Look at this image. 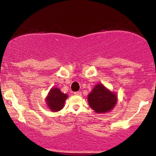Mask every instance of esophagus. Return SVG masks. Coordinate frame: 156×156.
<instances>
[{"mask_svg": "<svg viewBox=\"0 0 156 156\" xmlns=\"http://www.w3.org/2000/svg\"><path fill=\"white\" fill-rule=\"evenodd\" d=\"M74 94L77 95V96H81L82 95V92H81V91H75V92H74Z\"/></svg>", "mask_w": 156, "mask_h": 156, "instance_id": "esophagus-1", "label": "esophagus"}]
</instances>
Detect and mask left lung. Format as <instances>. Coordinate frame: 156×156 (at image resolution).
<instances>
[{
	"label": "left lung",
	"mask_w": 156,
	"mask_h": 156,
	"mask_svg": "<svg viewBox=\"0 0 156 156\" xmlns=\"http://www.w3.org/2000/svg\"><path fill=\"white\" fill-rule=\"evenodd\" d=\"M116 96L102 84H97L88 96L89 104L97 113L109 112L116 105Z\"/></svg>",
	"instance_id": "8db88e82"
}]
</instances>
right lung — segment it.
Returning <instances> with one entry per match:
<instances>
[{"instance_id": "right-lung-1", "label": "right lung", "mask_w": 156, "mask_h": 156, "mask_svg": "<svg viewBox=\"0 0 156 156\" xmlns=\"http://www.w3.org/2000/svg\"><path fill=\"white\" fill-rule=\"evenodd\" d=\"M67 98V95L62 93L59 89H51L48 97L46 99L47 104L53 112H58L63 108L64 104Z\"/></svg>"}]
</instances>
